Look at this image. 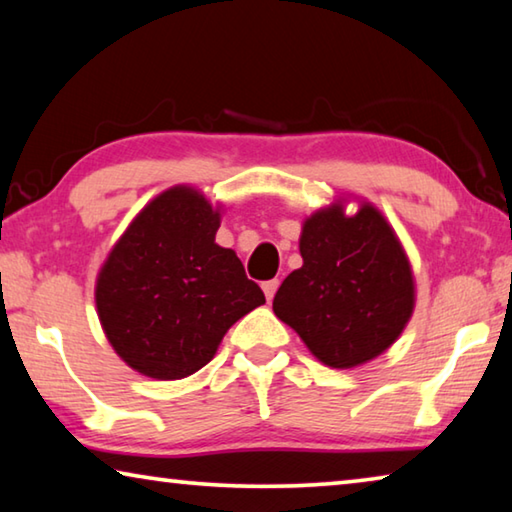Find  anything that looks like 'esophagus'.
Instances as JSON below:
<instances>
[{
  "mask_svg": "<svg viewBox=\"0 0 512 512\" xmlns=\"http://www.w3.org/2000/svg\"><path fill=\"white\" fill-rule=\"evenodd\" d=\"M277 287H280V282H277V280H268V282H264V284H262V289H264V296H266V300H268V302L273 300V296H275Z\"/></svg>",
  "mask_w": 512,
  "mask_h": 512,
  "instance_id": "obj_1",
  "label": "esophagus"
}]
</instances>
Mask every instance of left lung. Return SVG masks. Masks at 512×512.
Listing matches in <instances>:
<instances>
[{
	"label": "left lung",
	"mask_w": 512,
	"mask_h": 512,
	"mask_svg": "<svg viewBox=\"0 0 512 512\" xmlns=\"http://www.w3.org/2000/svg\"><path fill=\"white\" fill-rule=\"evenodd\" d=\"M336 196L302 221V266L273 298L275 316L314 357L359 368L400 339L415 309V277L397 232L377 205Z\"/></svg>",
	"instance_id": "obj_1"
}]
</instances>
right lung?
Here are the masks:
<instances>
[{
  "instance_id": "obj_1",
  "label": "right lung",
  "mask_w": 512,
  "mask_h": 512,
  "mask_svg": "<svg viewBox=\"0 0 512 512\" xmlns=\"http://www.w3.org/2000/svg\"><path fill=\"white\" fill-rule=\"evenodd\" d=\"M223 203L173 185L128 223L97 273L103 334L128 368L185 379L214 359L228 329L266 298L232 248L216 244Z\"/></svg>"
}]
</instances>
